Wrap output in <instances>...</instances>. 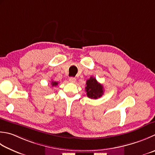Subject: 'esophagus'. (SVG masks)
<instances>
[{
  "label": "esophagus",
  "instance_id": "34e87169",
  "mask_svg": "<svg viewBox=\"0 0 155 155\" xmlns=\"http://www.w3.org/2000/svg\"><path fill=\"white\" fill-rule=\"evenodd\" d=\"M69 81L71 82V83H75L76 78L74 77H71L69 78Z\"/></svg>",
  "mask_w": 155,
  "mask_h": 155
}]
</instances>
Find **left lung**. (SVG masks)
<instances>
[{
    "label": "left lung",
    "instance_id": "8db88e82",
    "mask_svg": "<svg viewBox=\"0 0 155 155\" xmlns=\"http://www.w3.org/2000/svg\"><path fill=\"white\" fill-rule=\"evenodd\" d=\"M85 91L88 97L93 99L101 97L104 93V89L102 84L98 83L95 78L92 77L87 81Z\"/></svg>",
    "mask_w": 155,
    "mask_h": 155
}]
</instances>
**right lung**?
I'll list each match as a JSON object with an SVG mask.
<instances>
[{
    "mask_svg": "<svg viewBox=\"0 0 155 155\" xmlns=\"http://www.w3.org/2000/svg\"><path fill=\"white\" fill-rule=\"evenodd\" d=\"M58 84V82H56V81H51V86H56Z\"/></svg>",
    "mask_w": 155,
    "mask_h": 155,
    "instance_id": "right-lung-1",
    "label": "right lung"
}]
</instances>
